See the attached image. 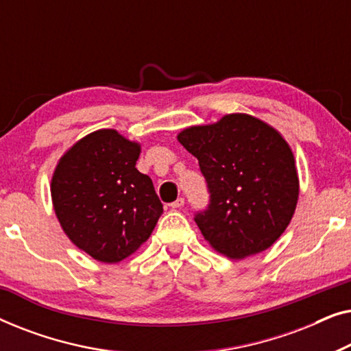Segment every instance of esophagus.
<instances>
[{"label": "esophagus", "mask_w": 351, "mask_h": 351, "mask_svg": "<svg viewBox=\"0 0 351 351\" xmlns=\"http://www.w3.org/2000/svg\"><path fill=\"white\" fill-rule=\"evenodd\" d=\"M184 204H185V199L184 198H177L174 203H171V208L172 209H180Z\"/></svg>", "instance_id": "34e87169"}]
</instances>
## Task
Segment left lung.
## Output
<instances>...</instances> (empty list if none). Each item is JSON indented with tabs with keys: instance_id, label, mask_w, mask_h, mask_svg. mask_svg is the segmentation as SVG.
<instances>
[{
	"instance_id": "obj_1",
	"label": "left lung",
	"mask_w": 351,
	"mask_h": 351,
	"mask_svg": "<svg viewBox=\"0 0 351 351\" xmlns=\"http://www.w3.org/2000/svg\"><path fill=\"white\" fill-rule=\"evenodd\" d=\"M177 141L198 158L210 193L195 222L230 258L265 251L285 233L299 199L294 153L270 124L246 113L190 126Z\"/></svg>"
}]
</instances>
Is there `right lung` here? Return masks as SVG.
<instances>
[{
	"instance_id": "1",
	"label": "right lung",
	"mask_w": 351,
	"mask_h": 351,
	"mask_svg": "<svg viewBox=\"0 0 351 351\" xmlns=\"http://www.w3.org/2000/svg\"><path fill=\"white\" fill-rule=\"evenodd\" d=\"M138 155V142L99 129L73 143L52 174L51 198L62 230L99 262L132 256L162 214L152 179L137 171Z\"/></svg>"
}]
</instances>
